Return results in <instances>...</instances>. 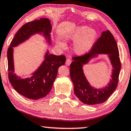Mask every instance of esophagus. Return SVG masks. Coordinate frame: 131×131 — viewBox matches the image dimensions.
Wrapping results in <instances>:
<instances>
[{"label":"esophagus","mask_w":131,"mask_h":131,"mask_svg":"<svg viewBox=\"0 0 131 131\" xmlns=\"http://www.w3.org/2000/svg\"><path fill=\"white\" fill-rule=\"evenodd\" d=\"M71 62H72V61H71V59H66V62H65L66 65V66H69L70 65H71Z\"/></svg>","instance_id":"esophagus-1"}]
</instances>
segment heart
<instances>
[{"instance_id": "b5f03b06", "label": "heart", "mask_w": 131, "mask_h": 131, "mask_svg": "<svg viewBox=\"0 0 131 131\" xmlns=\"http://www.w3.org/2000/svg\"><path fill=\"white\" fill-rule=\"evenodd\" d=\"M97 37L96 31L90 29L88 26H81L75 29L68 36V39L76 42L73 46V51L79 55L83 54L90 50ZM60 45L63 46V43L58 41Z\"/></svg>"}]
</instances>
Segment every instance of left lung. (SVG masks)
Instances as JSON below:
<instances>
[{
  "instance_id": "8db88e82",
  "label": "left lung",
  "mask_w": 131,
  "mask_h": 131,
  "mask_svg": "<svg viewBox=\"0 0 131 131\" xmlns=\"http://www.w3.org/2000/svg\"><path fill=\"white\" fill-rule=\"evenodd\" d=\"M99 54H108L113 66L112 79L106 86L102 89L92 87L83 71V65ZM119 56L116 40L108 30L102 33L89 53L72 58L73 61L70 65V76L73 83L74 93L80 101L87 105L99 104L105 102L112 94L118 85L121 67Z\"/></svg>"
}]
</instances>
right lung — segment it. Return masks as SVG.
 I'll use <instances>...</instances> for the list:
<instances>
[{"label": "right lung", "mask_w": 131, "mask_h": 131, "mask_svg": "<svg viewBox=\"0 0 131 131\" xmlns=\"http://www.w3.org/2000/svg\"><path fill=\"white\" fill-rule=\"evenodd\" d=\"M52 25L49 19L41 18L25 24L19 29L7 50L8 77L10 82L17 92L30 99H38L46 96L51 90L60 66L65 65L66 57L49 53L48 50L45 60L30 78H23L15 73L13 62V47L28 40L36 34L43 35L48 43L51 44L50 34Z\"/></svg>", "instance_id": "1"}]
</instances>
